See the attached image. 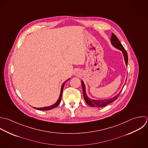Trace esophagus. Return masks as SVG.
<instances>
[{"label": "esophagus", "instance_id": "1", "mask_svg": "<svg viewBox=\"0 0 148 148\" xmlns=\"http://www.w3.org/2000/svg\"><path fill=\"white\" fill-rule=\"evenodd\" d=\"M74 74L75 75H79L81 74H80V72L79 71H75V73H74Z\"/></svg>", "mask_w": 148, "mask_h": 148}]
</instances>
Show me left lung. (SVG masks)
<instances>
[{
  "instance_id": "1",
  "label": "left lung",
  "mask_w": 148,
  "mask_h": 148,
  "mask_svg": "<svg viewBox=\"0 0 148 148\" xmlns=\"http://www.w3.org/2000/svg\"><path fill=\"white\" fill-rule=\"evenodd\" d=\"M111 44L116 49L120 50L122 51L123 57H124V59L125 61V63L126 66H127V63H128V56H127V53L126 52V51L125 50V49L124 48V47H123V45H122L121 42L119 41V40H118V38H117V37L116 36V35L115 34H114L113 33H112V35H111ZM127 81V79L126 80ZM81 84H82V90H83V95H84V100L85 101V102L86 103V104L88 105H89V106H91L92 107H96V108H100V107H104L107 106L108 104L112 103L113 101H115L118 97H119V95L121 94L122 89L119 92V93H118L116 96H114L113 97H111L110 99H104V100H94V99H90L86 93V88H85V85L84 82V81L82 80H81ZM125 86V85H124ZM124 86H123V88L124 87Z\"/></svg>"
}]
</instances>
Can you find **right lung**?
<instances>
[{"label":"right lung","instance_id":"obj_1","mask_svg":"<svg viewBox=\"0 0 148 148\" xmlns=\"http://www.w3.org/2000/svg\"><path fill=\"white\" fill-rule=\"evenodd\" d=\"M70 79V78H69L68 79H67L66 81H64L62 85V86H61V89H60V95H59V97L58 99V100L56 101V102L55 103H54L53 104L50 106H48V107H42V108H35V107H33L34 108L36 109V110H40V111H48V110H51L52 109H53L55 108V107H56L57 106H58V105L60 104V101H61V99H62V93H63V88H64V85L66 83V81H69Z\"/></svg>","mask_w":148,"mask_h":148}]
</instances>
